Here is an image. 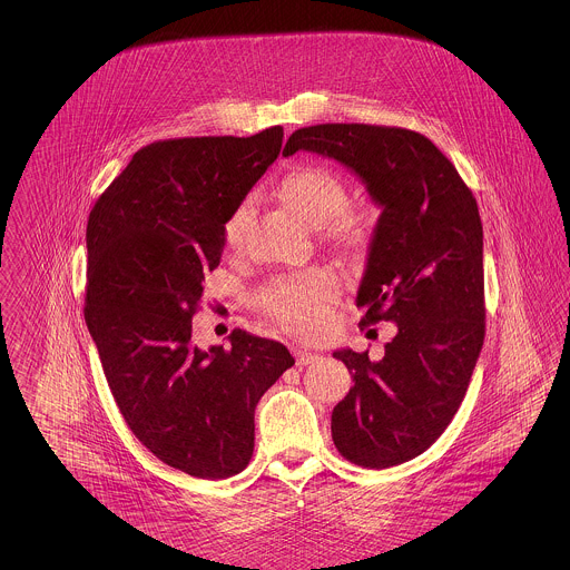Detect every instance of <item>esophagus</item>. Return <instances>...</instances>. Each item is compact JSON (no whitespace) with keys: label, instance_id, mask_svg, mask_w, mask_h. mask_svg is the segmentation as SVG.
I'll return each instance as SVG.
<instances>
[{"label":"esophagus","instance_id":"obj_1","mask_svg":"<svg viewBox=\"0 0 570 570\" xmlns=\"http://www.w3.org/2000/svg\"><path fill=\"white\" fill-rule=\"evenodd\" d=\"M293 353H295V358H297L298 367H303V365H309V363H314V361L318 358V354L309 353V351H301V348H295Z\"/></svg>","mask_w":570,"mask_h":570}]
</instances>
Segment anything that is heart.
<instances>
[{
    "label": "heart",
    "instance_id": "1",
    "mask_svg": "<svg viewBox=\"0 0 570 570\" xmlns=\"http://www.w3.org/2000/svg\"><path fill=\"white\" fill-rule=\"evenodd\" d=\"M279 196L307 219L318 226L323 237L333 244H363L367 228L363 216L346 207L348 186L326 166L305 164L284 175ZM252 198H244L224 222V242L237 249L245 244L252 226ZM337 293V277L328 269H309L297 275L275 277L256 295V307L284 326L286 331L314 335L326 321L328 303Z\"/></svg>",
    "mask_w": 570,
    "mask_h": 570
}]
</instances>
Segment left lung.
<instances>
[{"label": "left lung", "instance_id": "left-lung-1", "mask_svg": "<svg viewBox=\"0 0 570 570\" xmlns=\"http://www.w3.org/2000/svg\"><path fill=\"white\" fill-rule=\"evenodd\" d=\"M314 151L354 170L382 207L356 293L361 326L395 323L372 361L333 353L354 386L333 407L337 451L391 468L428 451L453 421L485 340L483 224L476 198L428 136L395 126L318 124L295 130L284 158Z\"/></svg>", "mask_w": 570, "mask_h": 570}]
</instances>
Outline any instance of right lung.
<instances>
[{
  "label": "right lung",
  "mask_w": 570,
  "mask_h": 570,
  "mask_svg": "<svg viewBox=\"0 0 570 570\" xmlns=\"http://www.w3.org/2000/svg\"><path fill=\"white\" fill-rule=\"evenodd\" d=\"M284 128L188 136L138 149L87 222L85 323L132 434L166 465L226 479L254 453V410L295 358L235 328L230 346L191 344L224 222L282 149Z\"/></svg>",
  "instance_id": "right-lung-1"
}]
</instances>
